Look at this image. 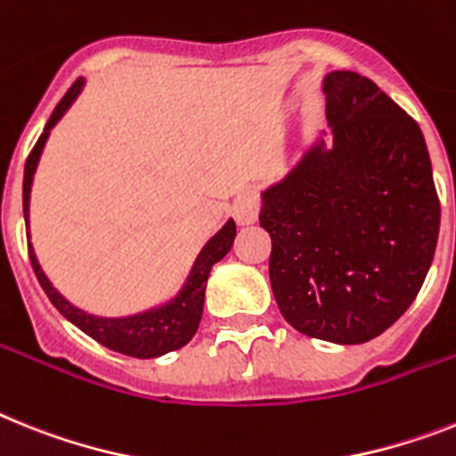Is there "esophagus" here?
I'll use <instances>...</instances> for the list:
<instances>
[{
	"label": "esophagus",
	"mask_w": 456,
	"mask_h": 456,
	"mask_svg": "<svg viewBox=\"0 0 456 456\" xmlns=\"http://www.w3.org/2000/svg\"><path fill=\"white\" fill-rule=\"evenodd\" d=\"M232 210H234V217L239 224H252L259 216V197L252 190H246V192H240L234 199Z\"/></svg>",
	"instance_id": "1"
}]
</instances>
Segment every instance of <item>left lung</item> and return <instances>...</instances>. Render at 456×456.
<instances>
[{"label":"left lung","mask_w":456,"mask_h":456,"mask_svg":"<svg viewBox=\"0 0 456 456\" xmlns=\"http://www.w3.org/2000/svg\"><path fill=\"white\" fill-rule=\"evenodd\" d=\"M320 139L262 192L275 304L297 331L357 346L392 327L434 262L441 201L422 129L366 76H324Z\"/></svg>","instance_id":"left-lung-1"}]
</instances>
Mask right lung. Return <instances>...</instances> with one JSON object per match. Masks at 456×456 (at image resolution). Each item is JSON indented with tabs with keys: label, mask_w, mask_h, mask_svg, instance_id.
<instances>
[{
	"label": "right lung",
	"mask_w": 456,
	"mask_h": 456,
	"mask_svg": "<svg viewBox=\"0 0 456 456\" xmlns=\"http://www.w3.org/2000/svg\"><path fill=\"white\" fill-rule=\"evenodd\" d=\"M86 86V80L78 78L74 86L69 87L67 94L60 99V104L53 110L51 120L44 127V134L39 136L37 145L32 148L29 157L25 162V181H22V210H25V222L29 227V192H32V181L39 157L44 152V145L48 141V134L55 127L60 118L69 110V106L74 104L76 97L80 94ZM236 236V224L234 220L224 222V227L217 232L213 239L201 248L199 257L194 259L192 271L187 275L185 285L181 287V292L175 294L174 299L167 301L164 305H157L145 313H136V315L127 317H99L90 315V313L80 311L74 304H69L62 294L57 292L53 282L45 278L44 269H41L39 259L34 255V248L29 243V262L32 269L39 278L44 292L48 294V299L53 301L57 311L67 317L69 322L76 324L80 331H86L90 338L102 343L109 350H116L127 357H139V359H152L162 357L167 352H174L178 347L187 346L192 336L197 334V327L201 322V313H204V297H206V281H208L210 269L213 264L220 262L234 243ZM29 239V232H27Z\"/></svg>",
	"instance_id": "right-lung-1"
}]
</instances>
